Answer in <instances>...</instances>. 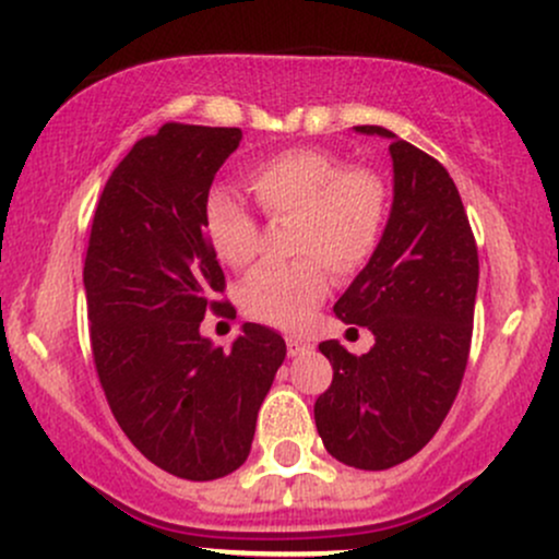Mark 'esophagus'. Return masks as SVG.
I'll return each instance as SVG.
<instances>
[{
    "label": "esophagus",
    "mask_w": 559,
    "mask_h": 559,
    "mask_svg": "<svg viewBox=\"0 0 559 559\" xmlns=\"http://www.w3.org/2000/svg\"><path fill=\"white\" fill-rule=\"evenodd\" d=\"M312 346L307 344V342H301V338H297V336H286V352H288V357H299V355H305V352H310Z\"/></svg>",
    "instance_id": "esophagus-1"
}]
</instances>
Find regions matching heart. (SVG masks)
Returning <instances> with one entry per match:
<instances>
[{
	"label": "heart",
	"mask_w": 559,
	"mask_h": 559,
	"mask_svg": "<svg viewBox=\"0 0 559 559\" xmlns=\"http://www.w3.org/2000/svg\"><path fill=\"white\" fill-rule=\"evenodd\" d=\"M247 186L267 217H297L292 252L299 260L254 267L239 288L241 310L260 323L299 329L329 294V267L349 278L378 252L389 223V183L333 152L294 146L249 168ZM204 234L230 267H247L258 254V217L228 191L207 197Z\"/></svg>",
	"instance_id": "1"
}]
</instances>
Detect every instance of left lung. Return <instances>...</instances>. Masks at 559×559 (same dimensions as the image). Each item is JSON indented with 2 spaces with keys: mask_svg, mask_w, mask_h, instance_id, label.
<instances>
[{
  "mask_svg": "<svg viewBox=\"0 0 559 559\" xmlns=\"http://www.w3.org/2000/svg\"><path fill=\"white\" fill-rule=\"evenodd\" d=\"M394 202L381 247L333 305L344 323L376 336L368 355L318 346L333 365L316 402L329 454L360 471H386L418 454L444 423L463 383L478 292V247L457 186L439 159L381 126Z\"/></svg>",
  "mask_w": 559,
  "mask_h": 559,
  "instance_id": "obj_1",
  "label": "left lung"
}]
</instances>
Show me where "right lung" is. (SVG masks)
<instances>
[{"instance_id":"right-lung-1","label":"right lung","mask_w":559,"mask_h":559,"mask_svg":"<svg viewBox=\"0 0 559 559\" xmlns=\"http://www.w3.org/2000/svg\"><path fill=\"white\" fill-rule=\"evenodd\" d=\"M239 128L165 123L112 170L88 236L92 355L115 420L150 463L186 480H215L249 457L260 404L286 342L243 323L230 349L202 338L204 312L230 301L204 234L215 173Z\"/></svg>"}]
</instances>
